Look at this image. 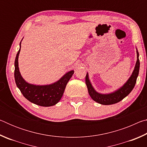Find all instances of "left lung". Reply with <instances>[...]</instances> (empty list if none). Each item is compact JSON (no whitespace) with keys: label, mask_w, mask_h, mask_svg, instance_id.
I'll use <instances>...</instances> for the list:
<instances>
[{"label":"left lung","mask_w":147,"mask_h":147,"mask_svg":"<svg viewBox=\"0 0 147 147\" xmlns=\"http://www.w3.org/2000/svg\"><path fill=\"white\" fill-rule=\"evenodd\" d=\"M137 58L138 59H137L135 68H134V70L130 78L128 80V81L122 88L112 93L104 94L97 93L91 86L90 82L89 80L88 74L87 73L86 76V84L89 95L93 98V100L99 104H104V105H110V104L117 103L123 100L124 98H125L134 89L139 74L140 62H139V53L138 51H137Z\"/></svg>","instance_id":"8db88e82"}]
</instances>
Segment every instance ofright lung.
Returning <instances> with one entry per match:
<instances>
[{
  "label": "right lung",
  "mask_w": 147,
  "mask_h": 147,
  "mask_svg": "<svg viewBox=\"0 0 147 147\" xmlns=\"http://www.w3.org/2000/svg\"><path fill=\"white\" fill-rule=\"evenodd\" d=\"M21 43V41L15 60L14 76L17 88L24 97L32 103L45 107L55 105L63 96L67 84L74 74V71L68 72L58 82L50 85L36 86L27 83L21 76L19 69L18 58Z\"/></svg>",
  "instance_id": "obj_1"
}]
</instances>
